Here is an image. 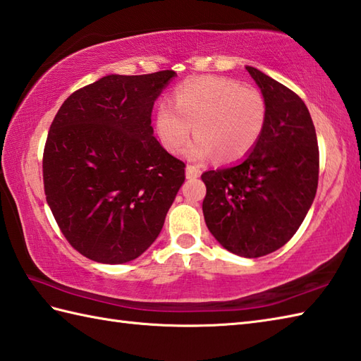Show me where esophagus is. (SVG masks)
Instances as JSON below:
<instances>
[{"label":"esophagus","mask_w":361,"mask_h":361,"mask_svg":"<svg viewBox=\"0 0 361 361\" xmlns=\"http://www.w3.org/2000/svg\"><path fill=\"white\" fill-rule=\"evenodd\" d=\"M201 176V170L197 166H195V165H188L187 166V178L188 179H196V178H200Z\"/></svg>","instance_id":"esophagus-1"}]
</instances>
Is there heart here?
Segmentation results:
<instances>
[{
	"label": "heart",
	"mask_w": 361,
	"mask_h": 361,
	"mask_svg": "<svg viewBox=\"0 0 361 361\" xmlns=\"http://www.w3.org/2000/svg\"><path fill=\"white\" fill-rule=\"evenodd\" d=\"M174 106L161 102L156 112V132L170 152L204 160L218 154L223 161L245 159L260 142L267 128L268 106L254 87L224 76H201L185 80L174 92Z\"/></svg>",
	"instance_id": "1"
}]
</instances>
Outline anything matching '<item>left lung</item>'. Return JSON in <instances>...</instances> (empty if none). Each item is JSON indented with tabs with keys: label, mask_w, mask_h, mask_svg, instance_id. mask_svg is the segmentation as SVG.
<instances>
[{
	"label": "left lung",
	"mask_w": 361,
	"mask_h": 361,
	"mask_svg": "<svg viewBox=\"0 0 361 361\" xmlns=\"http://www.w3.org/2000/svg\"><path fill=\"white\" fill-rule=\"evenodd\" d=\"M246 70L267 101V128L245 160L201 176L202 212L219 245L257 259L282 247L302 224L318 188L319 149L304 101L260 70Z\"/></svg>",
	"instance_id": "left-lung-1"
}]
</instances>
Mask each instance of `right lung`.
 Listing matches in <instances>:
<instances>
[{
	"label": "right lung",
	"mask_w": 361,
	"mask_h": 361,
	"mask_svg": "<svg viewBox=\"0 0 361 361\" xmlns=\"http://www.w3.org/2000/svg\"><path fill=\"white\" fill-rule=\"evenodd\" d=\"M176 76L109 75L63 101L43 151L47 202L70 245L87 259H137L164 227L185 164L154 137V101Z\"/></svg>",
	"instance_id": "add662e5"
}]
</instances>
